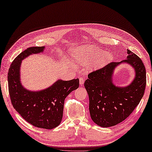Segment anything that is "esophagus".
Wrapping results in <instances>:
<instances>
[{
  "label": "esophagus",
  "instance_id": "1",
  "mask_svg": "<svg viewBox=\"0 0 152 152\" xmlns=\"http://www.w3.org/2000/svg\"><path fill=\"white\" fill-rule=\"evenodd\" d=\"M83 83H84V79L79 78V84H80V85H83Z\"/></svg>",
  "mask_w": 152,
  "mask_h": 152
}]
</instances>
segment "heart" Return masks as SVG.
I'll use <instances>...</instances> for the list:
<instances>
[{
  "mask_svg": "<svg viewBox=\"0 0 152 152\" xmlns=\"http://www.w3.org/2000/svg\"><path fill=\"white\" fill-rule=\"evenodd\" d=\"M73 56L80 64H91V67L99 68L110 63L114 58L113 54L91 45L81 46L74 50Z\"/></svg>",
  "mask_w": 152,
  "mask_h": 152,
  "instance_id": "heart-1",
  "label": "heart"
}]
</instances>
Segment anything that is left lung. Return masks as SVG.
<instances>
[{
  "label": "left lung",
  "instance_id": "left-lung-1",
  "mask_svg": "<svg viewBox=\"0 0 152 152\" xmlns=\"http://www.w3.org/2000/svg\"><path fill=\"white\" fill-rule=\"evenodd\" d=\"M127 58L113 62L88 75L84 86L89 99V113L96 125L109 127L129 117L143 98L146 86V71L141 58L127 50ZM132 66L135 79L126 87H117L112 82L114 69L121 63Z\"/></svg>",
  "mask_w": 152,
  "mask_h": 152
}]
</instances>
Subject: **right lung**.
<instances>
[{
  "label": "right lung",
  "instance_id": "1",
  "mask_svg": "<svg viewBox=\"0 0 152 152\" xmlns=\"http://www.w3.org/2000/svg\"><path fill=\"white\" fill-rule=\"evenodd\" d=\"M44 49V46L30 47L14 59L8 73L9 92L12 105L27 123L38 128L52 129L61 123L64 99L79 88V81L59 79L48 88L39 91L24 88L20 81L22 60L30 54L42 53Z\"/></svg>",
  "mask_w": 152,
  "mask_h": 152
}]
</instances>
